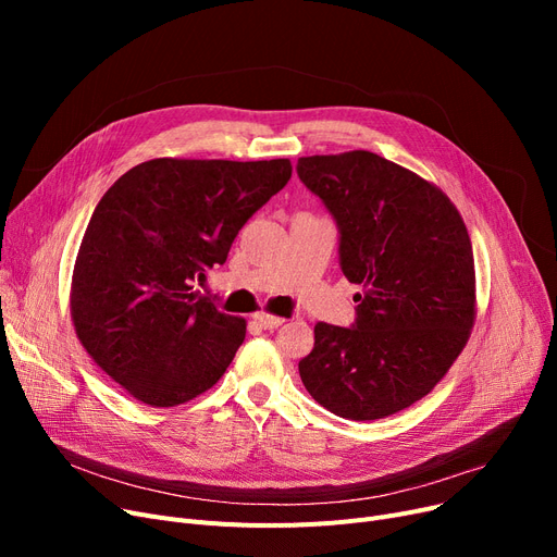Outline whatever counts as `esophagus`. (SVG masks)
Segmentation results:
<instances>
[{
  "label": "esophagus",
  "mask_w": 557,
  "mask_h": 557,
  "mask_svg": "<svg viewBox=\"0 0 557 557\" xmlns=\"http://www.w3.org/2000/svg\"><path fill=\"white\" fill-rule=\"evenodd\" d=\"M252 318H255V323H257L259 327H263V330H277L280 325H284V318L271 315V313H267V311H257Z\"/></svg>",
  "instance_id": "obj_1"
}]
</instances>
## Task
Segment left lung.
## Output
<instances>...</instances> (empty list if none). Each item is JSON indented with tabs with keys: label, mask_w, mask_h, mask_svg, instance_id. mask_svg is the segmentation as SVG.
I'll return each instance as SVG.
<instances>
[{
	"label": "left lung",
	"mask_w": 557,
	"mask_h": 557,
	"mask_svg": "<svg viewBox=\"0 0 557 557\" xmlns=\"http://www.w3.org/2000/svg\"><path fill=\"white\" fill-rule=\"evenodd\" d=\"M298 175L338 223L343 275L363 286L355 327H313L302 384L338 418L395 416L429 395L470 341V234L441 187L376 153L300 158Z\"/></svg>",
	"instance_id": "obj_1"
}]
</instances>
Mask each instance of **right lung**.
<instances>
[{
    "label": "right lung",
    "instance_id": "add662e5",
    "mask_svg": "<svg viewBox=\"0 0 557 557\" xmlns=\"http://www.w3.org/2000/svg\"><path fill=\"white\" fill-rule=\"evenodd\" d=\"M290 162L156 158L99 200L76 255L70 311L92 361L131 397L171 408L210 391L246 320L198 298L244 223L290 178Z\"/></svg>",
    "mask_w": 557,
    "mask_h": 557
}]
</instances>
